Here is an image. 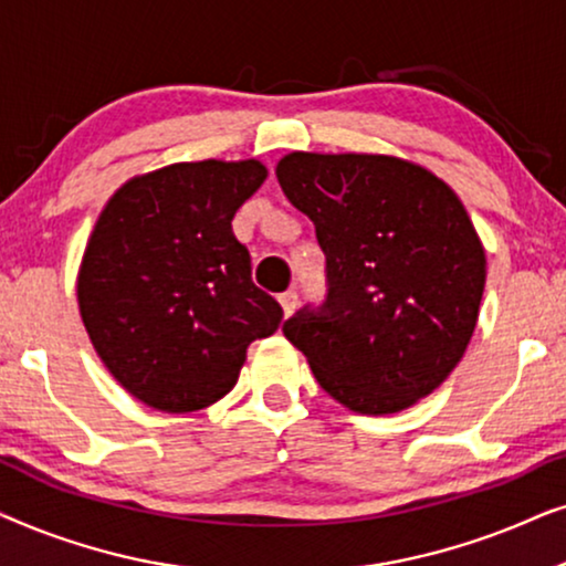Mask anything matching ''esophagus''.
I'll return each instance as SVG.
<instances>
[{
	"label": "esophagus",
	"instance_id": "1",
	"mask_svg": "<svg viewBox=\"0 0 566 566\" xmlns=\"http://www.w3.org/2000/svg\"><path fill=\"white\" fill-rule=\"evenodd\" d=\"M277 301H281L285 316H291L298 306V293L296 291H285V293H281V296H277Z\"/></svg>",
	"mask_w": 566,
	"mask_h": 566
}]
</instances>
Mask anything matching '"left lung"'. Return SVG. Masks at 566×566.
I'll return each instance as SVG.
<instances>
[{
    "label": "left lung",
    "mask_w": 566,
    "mask_h": 566,
    "mask_svg": "<svg viewBox=\"0 0 566 566\" xmlns=\"http://www.w3.org/2000/svg\"><path fill=\"white\" fill-rule=\"evenodd\" d=\"M275 175L327 260V296L283 335L353 412L412 407L459 366L482 304L484 250L461 200L381 154L293 151Z\"/></svg>",
    "instance_id": "left-lung-1"
}]
</instances>
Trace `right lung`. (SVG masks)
<instances>
[{
    "instance_id": "1",
    "label": "right lung",
    "mask_w": 566,
    "mask_h": 566,
    "mask_svg": "<svg viewBox=\"0 0 566 566\" xmlns=\"http://www.w3.org/2000/svg\"><path fill=\"white\" fill-rule=\"evenodd\" d=\"M260 161H190L123 185L84 250L82 322L123 389L161 412H192L234 389L247 347L283 319L252 283L231 231L265 182Z\"/></svg>"
}]
</instances>
